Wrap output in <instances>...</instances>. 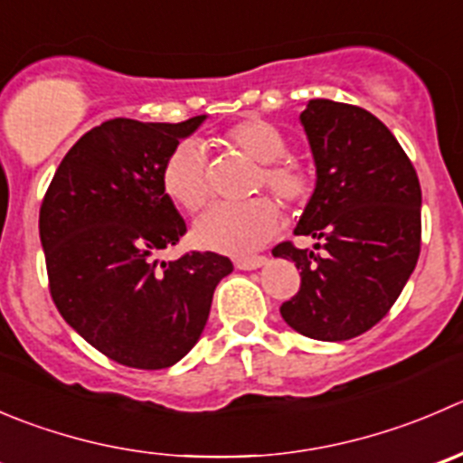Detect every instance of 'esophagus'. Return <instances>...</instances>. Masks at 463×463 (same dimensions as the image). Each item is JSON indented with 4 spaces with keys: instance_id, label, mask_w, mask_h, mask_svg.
Listing matches in <instances>:
<instances>
[{
    "instance_id": "1",
    "label": "esophagus",
    "mask_w": 463,
    "mask_h": 463,
    "mask_svg": "<svg viewBox=\"0 0 463 463\" xmlns=\"http://www.w3.org/2000/svg\"><path fill=\"white\" fill-rule=\"evenodd\" d=\"M267 264V258L262 255H253V258H237L235 267L241 269V271H253V269H260Z\"/></svg>"
}]
</instances>
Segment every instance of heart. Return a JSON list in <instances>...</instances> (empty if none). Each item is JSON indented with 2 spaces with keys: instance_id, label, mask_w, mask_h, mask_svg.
Masks as SVG:
<instances>
[{
  "instance_id": "1",
  "label": "heart",
  "mask_w": 463,
  "mask_h": 463,
  "mask_svg": "<svg viewBox=\"0 0 463 463\" xmlns=\"http://www.w3.org/2000/svg\"><path fill=\"white\" fill-rule=\"evenodd\" d=\"M226 142L255 163H262L260 185L282 201H300L309 192V174L298 160L287 158L285 133L271 122L249 118L228 128ZM165 194L196 213L205 205L210 194L205 176L203 146L196 140L181 142L169 154L163 167ZM280 226V210L271 199H250L244 203H217L201 214L194 223V241L201 249L226 255H246L260 249Z\"/></svg>"
}]
</instances>
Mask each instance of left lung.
<instances>
[{"label":"left lung","mask_w":463,"mask_h":463,"mask_svg":"<svg viewBox=\"0 0 463 463\" xmlns=\"http://www.w3.org/2000/svg\"><path fill=\"white\" fill-rule=\"evenodd\" d=\"M298 119L317 183L294 232L314 237L321 253L289 241L273 249L300 269L298 294L280 314L309 339L345 341L392 309L419 262L420 183L393 133L364 108L309 99Z\"/></svg>","instance_id":"1"}]
</instances>
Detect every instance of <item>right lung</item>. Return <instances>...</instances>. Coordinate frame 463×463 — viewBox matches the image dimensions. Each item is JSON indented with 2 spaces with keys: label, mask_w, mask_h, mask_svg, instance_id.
Returning a JSON list of instances; mask_svg holds the SVG:
<instances>
[{
  "label": "right lung",
  "mask_w": 463,
  "mask_h": 463,
  "mask_svg": "<svg viewBox=\"0 0 463 463\" xmlns=\"http://www.w3.org/2000/svg\"><path fill=\"white\" fill-rule=\"evenodd\" d=\"M205 115L181 124L110 119L85 133L58 165L40 241L58 312L97 351L133 369H167L194 348L214 287L232 271L217 253L172 262L158 250L185 235L165 194L163 167Z\"/></svg>",
  "instance_id": "add662e5"
}]
</instances>
